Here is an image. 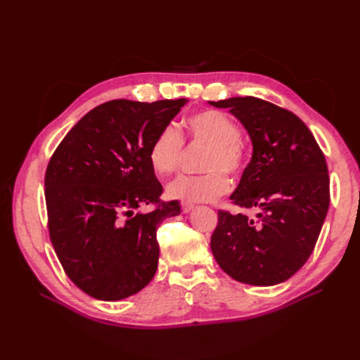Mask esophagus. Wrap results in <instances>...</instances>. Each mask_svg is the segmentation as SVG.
<instances>
[{"instance_id": "esophagus-1", "label": "esophagus", "mask_w": 360, "mask_h": 360, "mask_svg": "<svg viewBox=\"0 0 360 360\" xmlns=\"http://www.w3.org/2000/svg\"><path fill=\"white\" fill-rule=\"evenodd\" d=\"M193 209V204L191 202H181V212L183 213H189Z\"/></svg>"}]
</instances>
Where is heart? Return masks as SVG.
Masks as SVG:
<instances>
[{
	"instance_id": "obj_1",
	"label": "heart",
	"mask_w": 360,
	"mask_h": 360,
	"mask_svg": "<svg viewBox=\"0 0 360 360\" xmlns=\"http://www.w3.org/2000/svg\"><path fill=\"white\" fill-rule=\"evenodd\" d=\"M193 144L207 146L200 176H179L168 184V195L172 198L205 202L222 197L230 189V180L225 176H240L246 153L240 141V129L230 117L219 111H201L184 120L183 134ZM183 156V138L176 129L163 127L150 146L148 159L159 176H169L180 167Z\"/></svg>"
}]
</instances>
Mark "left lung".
Segmentation results:
<instances>
[{"label":"left lung","instance_id":"left-lung-1","mask_svg":"<svg viewBox=\"0 0 360 360\" xmlns=\"http://www.w3.org/2000/svg\"><path fill=\"white\" fill-rule=\"evenodd\" d=\"M228 108L252 141V159L230 200L257 212H217L210 248L217 264L249 285H276L307 263L330 201L328 165L311 130L258 97L210 102Z\"/></svg>","mask_w":360,"mask_h":360}]
</instances>
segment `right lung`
<instances>
[{"instance_id": "obj_1", "label": "right lung", "mask_w": 360, "mask_h": 360, "mask_svg": "<svg viewBox=\"0 0 360 360\" xmlns=\"http://www.w3.org/2000/svg\"><path fill=\"white\" fill-rule=\"evenodd\" d=\"M186 102L102 103L72 127L48 163L52 246L70 281L94 299H126L156 274L158 226L180 214V204L160 201L148 151ZM148 203L153 211L134 213Z\"/></svg>"}]
</instances>
